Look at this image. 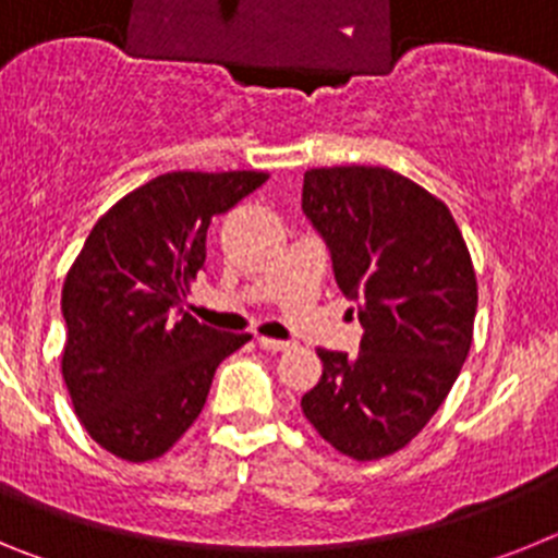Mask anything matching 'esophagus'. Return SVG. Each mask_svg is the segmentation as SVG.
<instances>
[{
  "label": "esophagus",
  "instance_id": "esophagus-1",
  "mask_svg": "<svg viewBox=\"0 0 558 558\" xmlns=\"http://www.w3.org/2000/svg\"><path fill=\"white\" fill-rule=\"evenodd\" d=\"M259 347L268 349V352H284V349H290V340H279V338H265V335H259Z\"/></svg>",
  "mask_w": 558,
  "mask_h": 558
}]
</instances>
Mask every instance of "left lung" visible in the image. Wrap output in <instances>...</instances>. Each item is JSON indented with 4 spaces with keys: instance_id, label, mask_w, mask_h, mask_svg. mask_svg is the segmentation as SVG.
Here are the masks:
<instances>
[{
    "instance_id": "8db88e82",
    "label": "left lung",
    "mask_w": 558,
    "mask_h": 558,
    "mask_svg": "<svg viewBox=\"0 0 558 558\" xmlns=\"http://www.w3.org/2000/svg\"><path fill=\"white\" fill-rule=\"evenodd\" d=\"M302 209L366 329L354 357L318 347L324 372L302 411L338 452L379 461L422 433L470 354V248L445 201L388 167L307 170Z\"/></svg>"
}]
</instances>
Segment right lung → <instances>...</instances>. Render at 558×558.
Instances as JSON below:
<instances>
[{
    "instance_id": "1",
    "label": "right lung",
    "mask_w": 558,
    "mask_h": 558,
    "mask_svg": "<svg viewBox=\"0 0 558 558\" xmlns=\"http://www.w3.org/2000/svg\"><path fill=\"white\" fill-rule=\"evenodd\" d=\"M268 172L175 170L120 198L95 223L61 293V372L102 450L165 456L201 416L215 368L248 343L181 313L206 263V229Z\"/></svg>"
}]
</instances>
